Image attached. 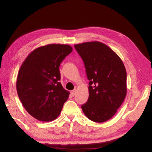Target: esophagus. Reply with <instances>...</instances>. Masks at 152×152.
I'll return each instance as SVG.
<instances>
[{
	"label": "esophagus",
	"mask_w": 152,
	"mask_h": 152,
	"mask_svg": "<svg viewBox=\"0 0 152 152\" xmlns=\"http://www.w3.org/2000/svg\"><path fill=\"white\" fill-rule=\"evenodd\" d=\"M75 92H76V89H74V90H73V91H72L70 93H71V94H72V96H75Z\"/></svg>",
	"instance_id": "esophagus-1"
}]
</instances>
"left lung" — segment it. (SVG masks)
<instances>
[{"label": "left lung", "instance_id": "left-lung-1", "mask_svg": "<svg viewBox=\"0 0 152 152\" xmlns=\"http://www.w3.org/2000/svg\"><path fill=\"white\" fill-rule=\"evenodd\" d=\"M74 47L84 63L90 81L89 98L81 106L82 111L92 121H107L116 113L126 96L125 66L111 48L98 41Z\"/></svg>", "mask_w": 152, "mask_h": 152}]
</instances>
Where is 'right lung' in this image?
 I'll return each instance as SVG.
<instances>
[{
  "label": "right lung",
  "instance_id": "right-lung-1",
  "mask_svg": "<svg viewBox=\"0 0 152 152\" xmlns=\"http://www.w3.org/2000/svg\"><path fill=\"white\" fill-rule=\"evenodd\" d=\"M73 48L66 44H48L34 49L18 72L16 89L24 108L31 116L50 122L60 114L70 92L63 88L59 65Z\"/></svg>",
  "mask_w": 152,
  "mask_h": 152
}]
</instances>
